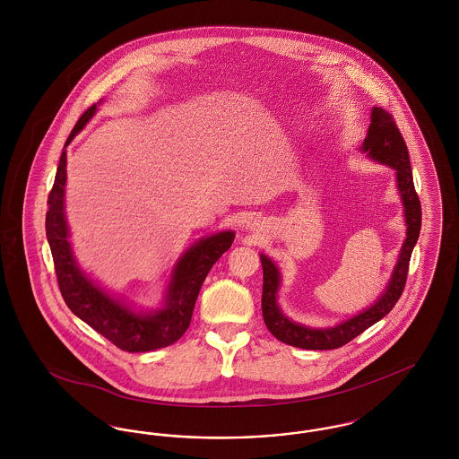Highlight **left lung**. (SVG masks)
I'll use <instances>...</instances> for the list:
<instances>
[{
  "label": "left lung",
  "mask_w": 459,
  "mask_h": 459,
  "mask_svg": "<svg viewBox=\"0 0 459 459\" xmlns=\"http://www.w3.org/2000/svg\"><path fill=\"white\" fill-rule=\"evenodd\" d=\"M361 153L371 161L387 165L394 170L395 187L403 203L406 238L403 240L393 275L382 294L373 305L365 307L358 315L342 320L333 327H306L287 318L279 306V289L282 284L281 270L266 255H260L263 266V320L266 328L284 344L301 350H337L348 344L367 328L382 320L403 294L406 284L410 258L421 229V206L413 184V172L410 165V154L406 143L397 129L393 117L384 108H371L370 127L361 144Z\"/></svg>",
  "instance_id": "left-lung-1"
}]
</instances>
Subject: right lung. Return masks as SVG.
I'll return each mask as SVG.
<instances>
[{
	"label": "right lung",
	"instance_id": "1",
	"mask_svg": "<svg viewBox=\"0 0 459 459\" xmlns=\"http://www.w3.org/2000/svg\"><path fill=\"white\" fill-rule=\"evenodd\" d=\"M101 103L103 100L84 111L74 131L70 132L65 148L86 127ZM65 148L60 156L53 189L48 196L46 238L66 306L75 316L122 351L148 352L174 344L191 324L197 294L208 272L232 246L236 232L221 230L213 236L201 238L186 249L172 268L160 307L137 309L135 306L127 305L92 281L74 256L65 217Z\"/></svg>",
	"mask_w": 459,
	"mask_h": 459
}]
</instances>
